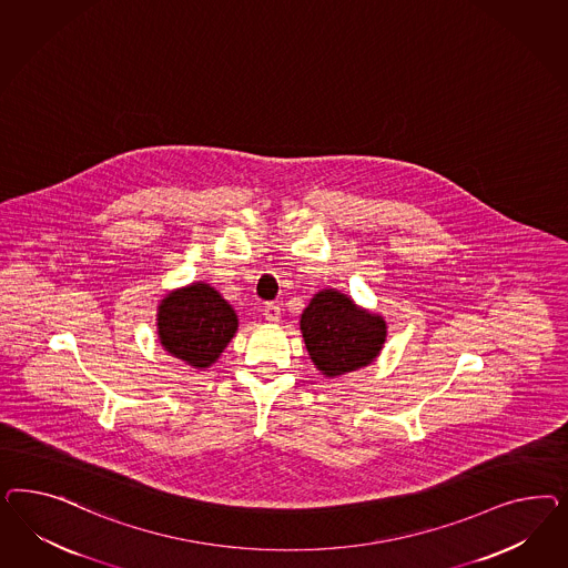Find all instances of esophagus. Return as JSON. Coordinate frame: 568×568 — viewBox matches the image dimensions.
Returning a JSON list of instances; mask_svg holds the SVG:
<instances>
[{"label":"esophagus","mask_w":568,"mask_h":568,"mask_svg":"<svg viewBox=\"0 0 568 568\" xmlns=\"http://www.w3.org/2000/svg\"><path fill=\"white\" fill-rule=\"evenodd\" d=\"M264 318H266L268 323H278V318H281V306H278V304H266V306H264Z\"/></svg>","instance_id":"1"}]
</instances>
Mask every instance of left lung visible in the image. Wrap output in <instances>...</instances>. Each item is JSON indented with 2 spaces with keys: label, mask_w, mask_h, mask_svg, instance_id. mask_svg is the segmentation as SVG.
Here are the masks:
<instances>
[{
  "label": "left lung",
  "mask_w": 568,
  "mask_h": 568,
  "mask_svg": "<svg viewBox=\"0 0 568 568\" xmlns=\"http://www.w3.org/2000/svg\"><path fill=\"white\" fill-rule=\"evenodd\" d=\"M300 328L310 358L327 377H339L371 364L387 337L383 316L356 306L335 290H323L310 300Z\"/></svg>",
  "instance_id": "left-lung-1"
}]
</instances>
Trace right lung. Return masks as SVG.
Returning <instances> with one entry per match:
<instances>
[{
	"label": "right lung",
	"instance_id": "obj_1",
	"mask_svg": "<svg viewBox=\"0 0 568 568\" xmlns=\"http://www.w3.org/2000/svg\"><path fill=\"white\" fill-rule=\"evenodd\" d=\"M235 333V310L207 283L174 290L158 306L160 344L193 368H207L219 361Z\"/></svg>",
	"mask_w": 568,
	"mask_h": 568
}]
</instances>
